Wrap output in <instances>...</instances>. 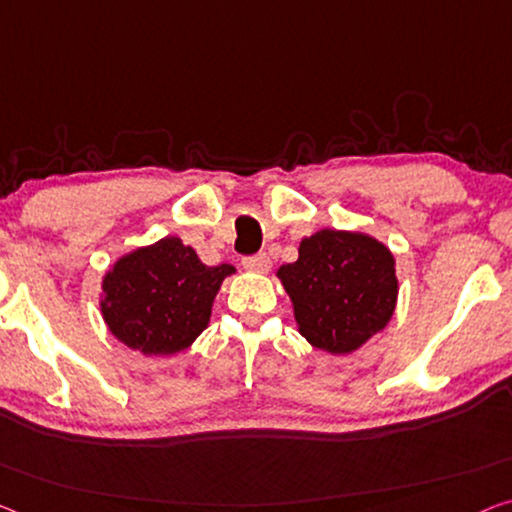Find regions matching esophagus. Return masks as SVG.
I'll use <instances>...</instances> for the list:
<instances>
[{"label": "esophagus", "mask_w": 512, "mask_h": 512, "mask_svg": "<svg viewBox=\"0 0 512 512\" xmlns=\"http://www.w3.org/2000/svg\"><path fill=\"white\" fill-rule=\"evenodd\" d=\"M243 269L255 271V273H266V271L271 269V259H269V255H266V253L246 257V259H243Z\"/></svg>", "instance_id": "esophagus-1"}]
</instances>
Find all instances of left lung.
Returning a JSON list of instances; mask_svg holds the SVG:
<instances>
[{
    "label": "left lung",
    "mask_w": 512,
    "mask_h": 512,
    "mask_svg": "<svg viewBox=\"0 0 512 512\" xmlns=\"http://www.w3.org/2000/svg\"><path fill=\"white\" fill-rule=\"evenodd\" d=\"M278 278L294 305L299 333L329 354H352L384 331L398 303L395 257L363 232L319 230Z\"/></svg>",
    "instance_id": "left-lung-1"
}]
</instances>
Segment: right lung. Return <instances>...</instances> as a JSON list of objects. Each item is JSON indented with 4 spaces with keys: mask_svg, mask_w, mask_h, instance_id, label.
Masks as SVG:
<instances>
[{
    "mask_svg": "<svg viewBox=\"0 0 512 512\" xmlns=\"http://www.w3.org/2000/svg\"><path fill=\"white\" fill-rule=\"evenodd\" d=\"M232 273V264H202L179 236H165L105 273L103 319L114 338L144 356L183 352L209 326L213 299Z\"/></svg>",
    "mask_w": 512,
    "mask_h": 512,
    "instance_id": "obj_1",
    "label": "right lung"
}]
</instances>
